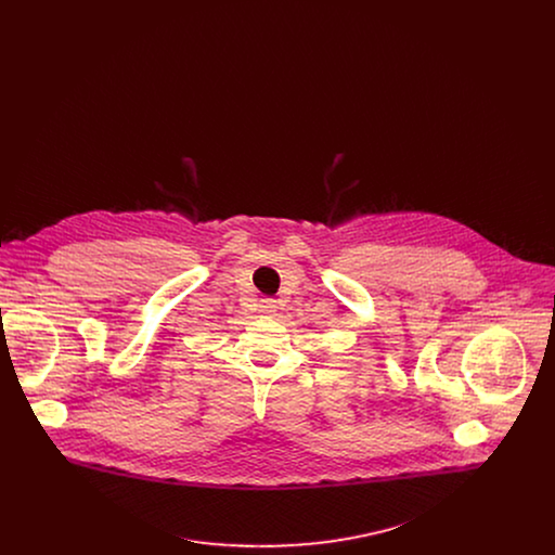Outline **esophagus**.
I'll list each match as a JSON object with an SVG mask.
<instances>
[{"label": "esophagus", "instance_id": "1", "mask_svg": "<svg viewBox=\"0 0 555 555\" xmlns=\"http://www.w3.org/2000/svg\"><path fill=\"white\" fill-rule=\"evenodd\" d=\"M276 310V304H274V299H264L262 301V306H260V312H264V314H272Z\"/></svg>", "mask_w": 555, "mask_h": 555}]
</instances>
